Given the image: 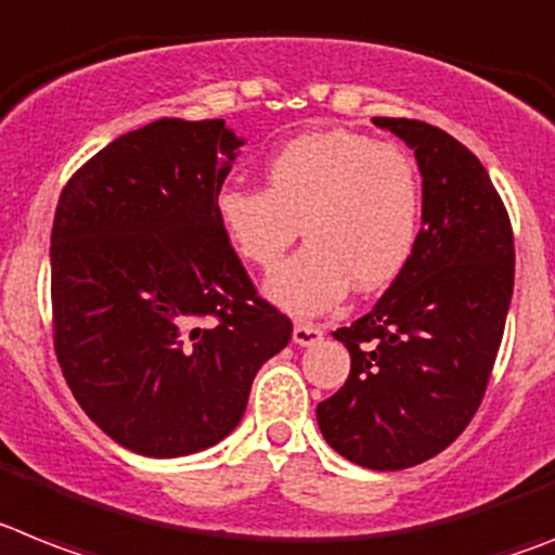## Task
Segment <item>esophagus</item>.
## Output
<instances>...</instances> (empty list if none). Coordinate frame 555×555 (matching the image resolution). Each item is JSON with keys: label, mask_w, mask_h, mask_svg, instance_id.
Returning <instances> with one entry per match:
<instances>
[{"label": "esophagus", "mask_w": 555, "mask_h": 555, "mask_svg": "<svg viewBox=\"0 0 555 555\" xmlns=\"http://www.w3.org/2000/svg\"><path fill=\"white\" fill-rule=\"evenodd\" d=\"M292 339H295V345H300V348H311V345L323 343V328L311 323H297L295 331H292Z\"/></svg>", "instance_id": "obj_1"}]
</instances>
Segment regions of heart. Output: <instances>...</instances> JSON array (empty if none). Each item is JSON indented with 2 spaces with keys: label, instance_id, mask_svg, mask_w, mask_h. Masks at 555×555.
<instances>
[{
  "label": "heart",
  "instance_id": "b5f03b06",
  "mask_svg": "<svg viewBox=\"0 0 555 555\" xmlns=\"http://www.w3.org/2000/svg\"><path fill=\"white\" fill-rule=\"evenodd\" d=\"M216 219L260 269L278 267L302 227L309 244L269 278L267 297L292 314H323L350 286L371 295L404 272L421 227L418 170L392 142L311 131L269 156L267 191L221 188Z\"/></svg>",
  "mask_w": 555,
  "mask_h": 555
}]
</instances>
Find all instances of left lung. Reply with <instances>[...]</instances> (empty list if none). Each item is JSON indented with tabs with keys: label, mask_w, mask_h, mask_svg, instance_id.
Instances as JSON below:
<instances>
[{
	"label": "left lung",
	"mask_w": 555,
	"mask_h": 555,
	"mask_svg": "<svg viewBox=\"0 0 555 555\" xmlns=\"http://www.w3.org/2000/svg\"><path fill=\"white\" fill-rule=\"evenodd\" d=\"M373 122L415 151L421 230L371 314L334 334L350 376L317 424L350 463L399 472L443 452L480 406L514 295V232L466 145L421 120Z\"/></svg>",
	"instance_id": "obj_1"
}]
</instances>
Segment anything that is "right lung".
<instances>
[{
	"mask_svg": "<svg viewBox=\"0 0 555 555\" xmlns=\"http://www.w3.org/2000/svg\"><path fill=\"white\" fill-rule=\"evenodd\" d=\"M244 137L163 117L69 179L50 238L55 353L83 413L145 457L216 447L292 323L255 295L216 219Z\"/></svg>",
	"mask_w": 555,
	"mask_h": 555,
	"instance_id": "1",
	"label": "right lung"
}]
</instances>
